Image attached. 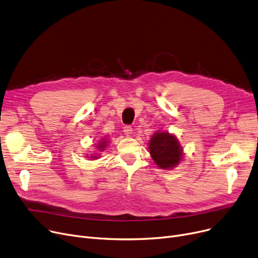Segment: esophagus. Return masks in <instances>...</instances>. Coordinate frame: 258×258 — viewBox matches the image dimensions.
Masks as SVG:
<instances>
[{
  "instance_id": "1",
  "label": "esophagus",
  "mask_w": 258,
  "mask_h": 258,
  "mask_svg": "<svg viewBox=\"0 0 258 258\" xmlns=\"http://www.w3.org/2000/svg\"><path fill=\"white\" fill-rule=\"evenodd\" d=\"M123 132H124L126 136H131L133 134V127L131 125H125L124 127H123Z\"/></svg>"
}]
</instances>
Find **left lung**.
<instances>
[{"mask_svg": "<svg viewBox=\"0 0 258 258\" xmlns=\"http://www.w3.org/2000/svg\"><path fill=\"white\" fill-rule=\"evenodd\" d=\"M149 150L155 163L160 169L170 170L182 160V148L176 136L169 132H157L152 136Z\"/></svg>", "mask_w": 258, "mask_h": 258, "instance_id": "8db88e82", "label": "left lung"}]
</instances>
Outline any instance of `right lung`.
<instances>
[{"label": "right lung", "mask_w": 258, "mask_h": 258, "mask_svg": "<svg viewBox=\"0 0 258 258\" xmlns=\"http://www.w3.org/2000/svg\"><path fill=\"white\" fill-rule=\"evenodd\" d=\"M107 139H105V138H103V139H101V141H100L99 143H97V149H98V151H100V152H102V151H104V149L107 147ZM91 158L92 159H95V158H98V155H92L91 156Z\"/></svg>", "instance_id": "add662e5"}]
</instances>
